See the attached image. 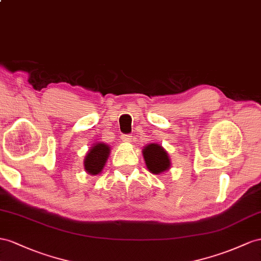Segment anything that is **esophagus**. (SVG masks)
<instances>
[{"label":"esophagus","instance_id":"obj_1","mask_svg":"<svg viewBox=\"0 0 261 261\" xmlns=\"http://www.w3.org/2000/svg\"><path fill=\"white\" fill-rule=\"evenodd\" d=\"M122 141L123 142H126V143H131L133 141V137L131 135H125V136H122Z\"/></svg>","mask_w":261,"mask_h":261}]
</instances>
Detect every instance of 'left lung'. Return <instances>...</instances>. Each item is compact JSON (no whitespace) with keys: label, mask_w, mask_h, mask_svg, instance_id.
Instances as JSON below:
<instances>
[{"label":"left lung","mask_w":261,"mask_h":261,"mask_svg":"<svg viewBox=\"0 0 261 261\" xmlns=\"http://www.w3.org/2000/svg\"><path fill=\"white\" fill-rule=\"evenodd\" d=\"M142 154L148 170L155 175H160L171 169V160L162 145L149 143L142 150Z\"/></svg>","instance_id":"left-lung-1"}]
</instances>
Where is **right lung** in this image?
Here are the masks:
<instances>
[{"instance_id":"right-lung-1","label":"right lung","mask_w":261,"mask_h":261,"mask_svg":"<svg viewBox=\"0 0 261 261\" xmlns=\"http://www.w3.org/2000/svg\"><path fill=\"white\" fill-rule=\"evenodd\" d=\"M110 151V146L103 142L92 144L84 160L85 171L90 175H99L105 168Z\"/></svg>"}]
</instances>
